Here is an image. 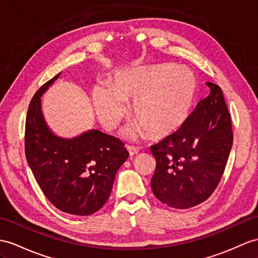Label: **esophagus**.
Wrapping results in <instances>:
<instances>
[{
    "instance_id": "1",
    "label": "esophagus",
    "mask_w": 258,
    "mask_h": 258,
    "mask_svg": "<svg viewBox=\"0 0 258 258\" xmlns=\"http://www.w3.org/2000/svg\"><path fill=\"white\" fill-rule=\"evenodd\" d=\"M127 150H128L130 156H134V155L138 154V152H139V149H137L136 147H128Z\"/></svg>"
}]
</instances>
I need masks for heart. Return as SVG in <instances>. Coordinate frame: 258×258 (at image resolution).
<instances>
[{"label": "heart", "instance_id": "heart-1", "mask_svg": "<svg viewBox=\"0 0 258 258\" xmlns=\"http://www.w3.org/2000/svg\"><path fill=\"white\" fill-rule=\"evenodd\" d=\"M196 91L197 80L189 69L160 64L118 71L110 85L94 86L92 99L106 129L116 127L127 112L125 100L134 99V114L140 123L127 125L123 135L134 138L146 128L153 136H165L186 120Z\"/></svg>", "mask_w": 258, "mask_h": 258}]
</instances>
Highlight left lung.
Wrapping results in <instances>:
<instances>
[{
  "label": "left lung",
  "instance_id": "left-lung-1",
  "mask_svg": "<svg viewBox=\"0 0 258 258\" xmlns=\"http://www.w3.org/2000/svg\"><path fill=\"white\" fill-rule=\"evenodd\" d=\"M209 96L178 130L151 147L156 161L151 188L161 203L187 209L204 203L222 177L233 143L222 90L211 82Z\"/></svg>",
  "mask_w": 258,
  "mask_h": 258
}]
</instances>
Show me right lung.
I'll return each mask as SVG.
<instances>
[{
  "instance_id": "add662e5",
  "label": "right lung",
  "mask_w": 258,
  "mask_h": 258,
  "mask_svg": "<svg viewBox=\"0 0 258 258\" xmlns=\"http://www.w3.org/2000/svg\"><path fill=\"white\" fill-rule=\"evenodd\" d=\"M60 74L43 84L30 100L25 154L50 203L70 215L90 216L108 200L116 173L129 153L122 141L96 129L67 139L48 128L40 97Z\"/></svg>"
}]
</instances>
